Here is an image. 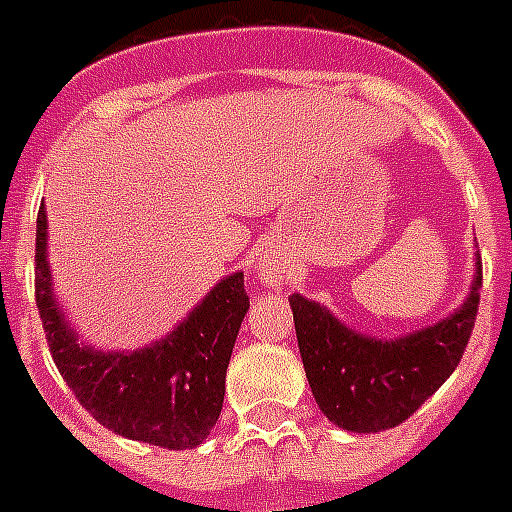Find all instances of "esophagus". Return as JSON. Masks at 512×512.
Returning a JSON list of instances; mask_svg holds the SVG:
<instances>
[{"label": "esophagus", "mask_w": 512, "mask_h": 512, "mask_svg": "<svg viewBox=\"0 0 512 512\" xmlns=\"http://www.w3.org/2000/svg\"><path fill=\"white\" fill-rule=\"evenodd\" d=\"M263 279H268V271H265V273H263Z\"/></svg>", "instance_id": "esophagus-1"}]
</instances>
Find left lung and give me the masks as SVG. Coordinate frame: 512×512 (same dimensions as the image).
Instances as JSON below:
<instances>
[{
    "mask_svg": "<svg viewBox=\"0 0 512 512\" xmlns=\"http://www.w3.org/2000/svg\"><path fill=\"white\" fill-rule=\"evenodd\" d=\"M481 257L456 311L397 338L351 330L317 300L290 298L300 360L319 411L346 432H384L403 424L446 384L462 360L481 300Z\"/></svg>",
    "mask_w": 512,
    "mask_h": 512,
    "instance_id": "8db88e82",
    "label": "left lung"
}]
</instances>
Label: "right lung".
Here are the masks:
<instances>
[{
  "label": "right lung",
  "mask_w": 512,
  "mask_h": 512,
  "mask_svg": "<svg viewBox=\"0 0 512 512\" xmlns=\"http://www.w3.org/2000/svg\"><path fill=\"white\" fill-rule=\"evenodd\" d=\"M37 308L50 354L93 419L128 440L185 451L214 429L233 343L249 308L244 273L222 276L171 333L142 349L85 343L53 292L48 212L37 214Z\"/></svg>",
  "instance_id": "add662e5"
}]
</instances>
